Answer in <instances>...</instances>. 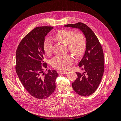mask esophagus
<instances>
[{
    "instance_id": "34e87169",
    "label": "esophagus",
    "mask_w": 121,
    "mask_h": 121,
    "mask_svg": "<svg viewBox=\"0 0 121 121\" xmlns=\"http://www.w3.org/2000/svg\"><path fill=\"white\" fill-rule=\"evenodd\" d=\"M60 73L61 74H63V75H65V74H67L68 72L67 71H60Z\"/></svg>"
}]
</instances>
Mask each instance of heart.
Masks as SVG:
<instances>
[{"instance_id": "b5f03b06", "label": "heart", "mask_w": 121, "mask_h": 121, "mask_svg": "<svg viewBox=\"0 0 121 121\" xmlns=\"http://www.w3.org/2000/svg\"><path fill=\"white\" fill-rule=\"evenodd\" d=\"M52 38L58 42L66 44L68 50L76 57L82 56L86 48V41L82 32L74 33L71 30H60L54 33ZM53 43L46 39L43 43V50L48 56H51L53 51ZM73 62V57L69 54L60 55L54 57L52 61V66L58 69H67Z\"/></svg>"}]
</instances>
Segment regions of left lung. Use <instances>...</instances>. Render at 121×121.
Masks as SVG:
<instances>
[{"instance_id": "obj_1", "label": "left lung", "mask_w": 121, "mask_h": 121, "mask_svg": "<svg viewBox=\"0 0 121 121\" xmlns=\"http://www.w3.org/2000/svg\"><path fill=\"white\" fill-rule=\"evenodd\" d=\"M65 26L79 28L85 36L86 49L79 63V67L83 69L84 72H76L77 78L72 85L74 90L80 95L89 96L97 89L104 72V56L102 46L97 36L86 24L78 22Z\"/></svg>"}]
</instances>
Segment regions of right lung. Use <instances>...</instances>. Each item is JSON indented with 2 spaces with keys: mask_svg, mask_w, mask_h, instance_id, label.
<instances>
[{
  "mask_svg": "<svg viewBox=\"0 0 121 121\" xmlns=\"http://www.w3.org/2000/svg\"><path fill=\"white\" fill-rule=\"evenodd\" d=\"M52 29L50 26L34 28L22 39L16 51V71L20 81L31 95L39 99L52 94L58 76L56 70L48 69L46 74L43 73L47 65L44 61L43 43Z\"/></svg>",
  "mask_w": 121,
  "mask_h": 121,
  "instance_id": "obj_1",
  "label": "right lung"
}]
</instances>
